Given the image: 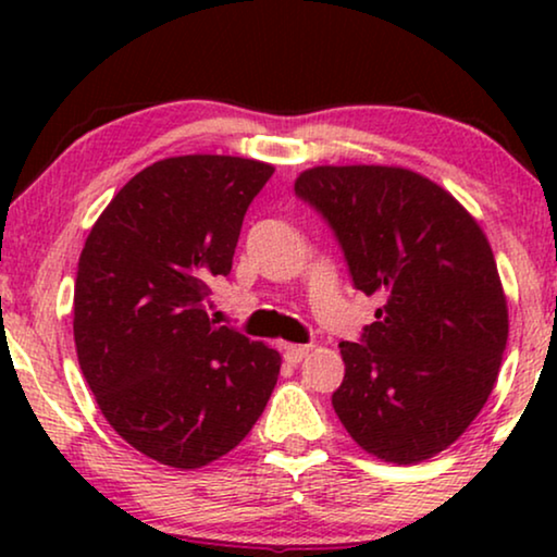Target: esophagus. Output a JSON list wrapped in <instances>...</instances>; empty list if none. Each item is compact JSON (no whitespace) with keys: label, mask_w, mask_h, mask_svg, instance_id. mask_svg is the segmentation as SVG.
Wrapping results in <instances>:
<instances>
[{"label":"esophagus","mask_w":557,"mask_h":557,"mask_svg":"<svg viewBox=\"0 0 557 557\" xmlns=\"http://www.w3.org/2000/svg\"><path fill=\"white\" fill-rule=\"evenodd\" d=\"M307 355H309V345H284V357H286V362L299 364Z\"/></svg>","instance_id":"obj_1"}]
</instances>
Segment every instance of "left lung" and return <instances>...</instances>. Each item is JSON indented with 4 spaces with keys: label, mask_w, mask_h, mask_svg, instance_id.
Listing matches in <instances>:
<instances>
[{
    "label": "left lung",
    "mask_w": 557,
    "mask_h": 557,
    "mask_svg": "<svg viewBox=\"0 0 557 557\" xmlns=\"http://www.w3.org/2000/svg\"><path fill=\"white\" fill-rule=\"evenodd\" d=\"M294 193L332 227L375 322L342 342L334 413L364 451L416 463L451 446L490 398L507 301L476 220L400 166H314Z\"/></svg>",
    "instance_id": "left-lung-1"
}]
</instances>
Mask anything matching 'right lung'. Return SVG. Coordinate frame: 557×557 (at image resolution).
I'll return each instance as SVG.
<instances>
[{"mask_svg":"<svg viewBox=\"0 0 557 557\" xmlns=\"http://www.w3.org/2000/svg\"><path fill=\"white\" fill-rule=\"evenodd\" d=\"M271 174L240 157L162 159L119 189L83 246V377L111 429L166 467L200 469L238 446L278 380L276 349L205 311Z\"/></svg>","mask_w":557,"mask_h":557,"instance_id":"right-lung-1","label":"right lung"}]
</instances>
